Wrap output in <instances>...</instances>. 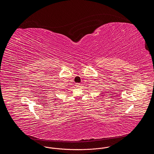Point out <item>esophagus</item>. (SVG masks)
<instances>
[{"instance_id": "1", "label": "esophagus", "mask_w": 154, "mask_h": 154, "mask_svg": "<svg viewBox=\"0 0 154 154\" xmlns=\"http://www.w3.org/2000/svg\"><path fill=\"white\" fill-rule=\"evenodd\" d=\"M80 85L81 84H80V83H76L75 84V87H80Z\"/></svg>"}]
</instances>
